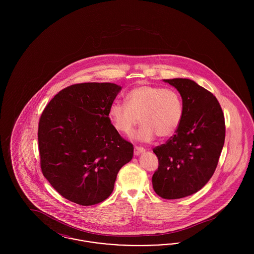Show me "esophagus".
Here are the masks:
<instances>
[{
    "label": "esophagus",
    "mask_w": 254,
    "mask_h": 254,
    "mask_svg": "<svg viewBox=\"0 0 254 254\" xmlns=\"http://www.w3.org/2000/svg\"><path fill=\"white\" fill-rule=\"evenodd\" d=\"M145 151V148L144 147H142V146H134V154L135 155H140L142 152H144Z\"/></svg>",
    "instance_id": "34e87169"
}]
</instances>
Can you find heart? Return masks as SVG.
Returning <instances> with one entry per match:
<instances>
[{
	"label": "heart",
	"instance_id": "1",
	"mask_svg": "<svg viewBox=\"0 0 254 254\" xmlns=\"http://www.w3.org/2000/svg\"><path fill=\"white\" fill-rule=\"evenodd\" d=\"M183 102L173 88L141 85L127 95V104L114 102L110 105L109 116L114 128L129 134L139 123L143 125L135 133L140 141H152L157 135L167 139L177 131L183 118Z\"/></svg>",
	"mask_w": 254,
	"mask_h": 254
}]
</instances>
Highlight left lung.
Here are the masks:
<instances>
[{
    "instance_id": "left-lung-1",
    "label": "left lung",
    "mask_w": 254,
    "mask_h": 254,
    "mask_svg": "<svg viewBox=\"0 0 254 254\" xmlns=\"http://www.w3.org/2000/svg\"><path fill=\"white\" fill-rule=\"evenodd\" d=\"M183 102V118L166 144L153 148L159 167L153 190L164 199H179L200 190L213 175L225 143V117L216 97L190 79L164 80Z\"/></svg>"
}]
</instances>
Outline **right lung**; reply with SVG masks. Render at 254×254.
Here are the masks:
<instances>
[{
	"instance_id": "1",
	"label": "right lung",
	"mask_w": 254,
	"mask_h": 254,
	"mask_svg": "<svg viewBox=\"0 0 254 254\" xmlns=\"http://www.w3.org/2000/svg\"><path fill=\"white\" fill-rule=\"evenodd\" d=\"M111 83L62 89L44 109L38 127L44 176L64 198L81 205L106 200L133 145L114 128L109 109L121 90Z\"/></svg>"
}]
</instances>
